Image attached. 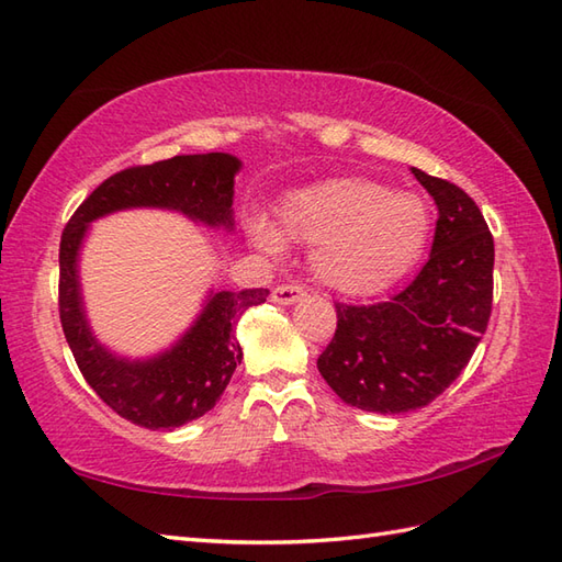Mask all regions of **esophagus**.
I'll return each instance as SVG.
<instances>
[{
    "label": "esophagus",
    "instance_id": "1",
    "mask_svg": "<svg viewBox=\"0 0 562 562\" xmlns=\"http://www.w3.org/2000/svg\"><path fill=\"white\" fill-rule=\"evenodd\" d=\"M305 297V289L303 285H295V283H283L277 285V289L271 291V301L279 303V305H293L297 301H303Z\"/></svg>",
    "mask_w": 562,
    "mask_h": 562
}]
</instances>
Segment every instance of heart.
I'll return each instance as SVG.
<instances>
[{"label": "heart", "instance_id": "heart-1", "mask_svg": "<svg viewBox=\"0 0 562 562\" xmlns=\"http://www.w3.org/2000/svg\"><path fill=\"white\" fill-rule=\"evenodd\" d=\"M281 225L255 211L247 235L279 257L285 238L315 245L313 269L341 293H375L414 269L432 235V211L414 192H392L366 178H331L295 190L281 206Z\"/></svg>", "mask_w": 562, "mask_h": 562}]
</instances>
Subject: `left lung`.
Here are the masks:
<instances>
[{"label": "left lung", "mask_w": 562, "mask_h": 562, "mask_svg": "<svg viewBox=\"0 0 562 562\" xmlns=\"http://www.w3.org/2000/svg\"><path fill=\"white\" fill-rule=\"evenodd\" d=\"M438 204L426 267L384 303H336L319 375L348 406L406 414L428 406L467 368L493 307L495 247L481 209L457 184L411 168Z\"/></svg>", "instance_id": "left-lung-1"}]
</instances>
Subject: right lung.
<instances>
[{
	"label": "right lung",
	"instance_id": "obj_1",
	"mask_svg": "<svg viewBox=\"0 0 562 562\" xmlns=\"http://www.w3.org/2000/svg\"><path fill=\"white\" fill-rule=\"evenodd\" d=\"M240 160L196 154L127 168L98 184L74 211L59 243V319L81 375L103 402L148 430L180 428L216 406L243 348L235 324L247 307L267 301V289L209 291L204 310L180 339L151 358L112 353L86 317L79 252L95 218L124 209H168L209 228L233 231V184Z\"/></svg>",
	"mask_w": 562,
	"mask_h": 562
}]
</instances>
